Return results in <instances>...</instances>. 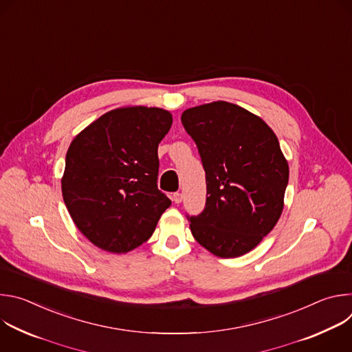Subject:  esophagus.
I'll return each instance as SVG.
<instances>
[{"mask_svg": "<svg viewBox=\"0 0 352 352\" xmlns=\"http://www.w3.org/2000/svg\"><path fill=\"white\" fill-rule=\"evenodd\" d=\"M173 202H175V204H181L182 202V193L181 192L173 193Z\"/></svg>", "mask_w": 352, "mask_h": 352, "instance_id": "esophagus-1", "label": "esophagus"}]
</instances>
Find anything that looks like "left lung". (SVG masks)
I'll return each mask as SVG.
<instances>
[{"instance_id": "obj_1", "label": "left lung", "mask_w": 352, "mask_h": 352, "mask_svg": "<svg viewBox=\"0 0 352 352\" xmlns=\"http://www.w3.org/2000/svg\"><path fill=\"white\" fill-rule=\"evenodd\" d=\"M206 173V206L189 217L193 238L219 258H238L277 224L288 163L272 128L227 102L188 109L181 117Z\"/></svg>"}]
</instances>
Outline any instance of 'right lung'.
Masks as SVG:
<instances>
[{
    "label": "right lung",
    "mask_w": 352,
    "mask_h": 352,
    "mask_svg": "<svg viewBox=\"0 0 352 352\" xmlns=\"http://www.w3.org/2000/svg\"><path fill=\"white\" fill-rule=\"evenodd\" d=\"M171 124V113L163 109L121 107L71 142L63 197L78 230L97 248L129 252L152 236L170 208L157 188V147Z\"/></svg>",
    "instance_id": "1"
}]
</instances>
